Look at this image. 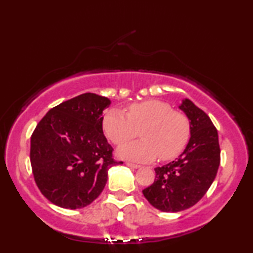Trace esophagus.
Masks as SVG:
<instances>
[{
  "label": "esophagus",
  "mask_w": 253,
  "mask_h": 253,
  "mask_svg": "<svg viewBox=\"0 0 253 253\" xmlns=\"http://www.w3.org/2000/svg\"><path fill=\"white\" fill-rule=\"evenodd\" d=\"M126 165L128 168H131V169H139L140 166L137 165V164H132V163H126Z\"/></svg>",
  "instance_id": "34e87169"
}]
</instances>
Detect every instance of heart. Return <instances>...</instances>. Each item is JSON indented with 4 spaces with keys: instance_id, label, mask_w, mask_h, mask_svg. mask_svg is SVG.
I'll return each mask as SVG.
<instances>
[{
    "instance_id": "heart-1",
    "label": "heart",
    "mask_w": 253,
    "mask_h": 253,
    "mask_svg": "<svg viewBox=\"0 0 253 253\" xmlns=\"http://www.w3.org/2000/svg\"><path fill=\"white\" fill-rule=\"evenodd\" d=\"M142 129L143 139L128 144ZM102 129L110 142L122 145L118 155L129 161L147 163L160 156L161 161L177 157L188 143L191 125L188 118L173 110L168 102L151 99L128 107L127 114L111 108L102 119Z\"/></svg>"
}]
</instances>
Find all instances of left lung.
<instances>
[{"label": "left lung", "instance_id": "obj_1", "mask_svg": "<svg viewBox=\"0 0 253 253\" xmlns=\"http://www.w3.org/2000/svg\"><path fill=\"white\" fill-rule=\"evenodd\" d=\"M178 108L190 121V140L178 158L155 169V181L143 190L148 202L163 212H179L198 203L215 178L221 160L217 130L208 115L186 98Z\"/></svg>", "mask_w": 253, "mask_h": 253}]
</instances>
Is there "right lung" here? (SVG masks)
<instances>
[{
	"instance_id": "obj_1",
	"label": "right lung",
	"mask_w": 253,
	"mask_h": 253,
	"mask_svg": "<svg viewBox=\"0 0 253 253\" xmlns=\"http://www.w3.org/2000/svg\"><path fill=\"white\" fill-rule=\"evenodd\" d=\"M111 101L87 92L50 109L31 136L32 172L46 199L63 209H81L104 190L113 147L102 131V111Z\"/></svg>"
}]
</instances>
